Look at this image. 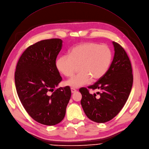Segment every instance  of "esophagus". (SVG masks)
<instances>
[{"label":"esophagus","mask_w":149,"mask_h":149,"mask_svg":"<svg viewBox=\"0 0 149 149\" xmlns=\"http://www.w3.org/2000/svg\"><path fill=\"white\" fill-rule=\"evenodd\" d=\"M76 92V89H74V88H71V92L72 93H75Z\"/></svg>","instance_id":"1"}]
</instances>
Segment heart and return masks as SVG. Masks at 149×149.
I'll use <instances>...</instances> for the list:
<instances>
[{"label":"heart","mask_w":149,"mask_h":149,"mask_svg":"<svg viewBox=\"0 0 149 149\" xmlns=\"http://www.w3.org/2000/svg\"><path fill=\"white\" fill-rule=\"evenodd\" d=\"M113 53L107 45L85 42L73 47L69 55H63L56 61L59 72L66 77L73 75L79 66L80 72L66 82L72 88H79L102 78L112 61Z\"/></svg>","instance_id":"1"}]
</instances>
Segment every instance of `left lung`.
Here are the masks:
<instances>
[{
	"instance_id": "8db88e82",
	"label": "left lung",
	"mask_w": 149,
	"mask_h": 149,
	"mask_svg": "<svg viewBox=\"0 0 149 149\" xmlns=\"http://www.w3.org/2000/svg\"><path fill=\"white\" fill-rule=\"evenodd\" d=\"M114 55L105 74L88 88L98 89L96 94H91L86 87L79 91L82 95L81 104L87 117L101 123L110 121L120 111L125 104L133 81L132 65L125 49L113 42Z\"/></svg>"
}]
</instances>
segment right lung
<instances>
[{
    "label": "right lung",
    "instance_id": "add662e5",
    "mask_svg": "<svg viewBox=\"0 0 149 149\" xmlns=\"http://www.w3.org/2000/svg\"><path fill=\"white\" fill-rule=\"evenodd\" d=\"M62 40L50 39L29 46L16 65L15 86L26 111L37 122L54 126L65 117L71 97L69 86L56 88L62 78L56 65Z\"/></svg>",
    "mask_w": 149,
    "mask_h": 149
}]
</instances>
